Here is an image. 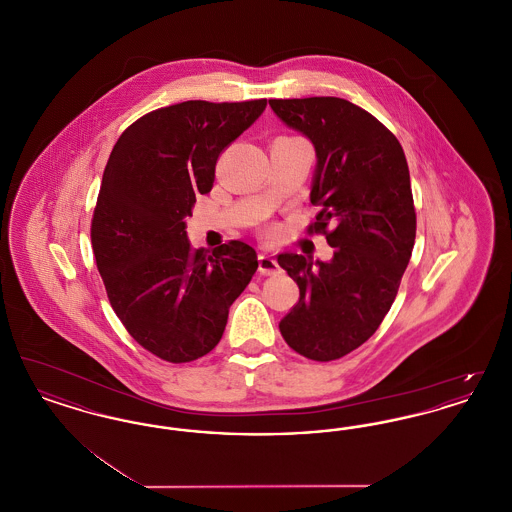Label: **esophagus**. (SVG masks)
I'll list each match as a JSON object with an SVG mask.
<instances>
[{"instance_id": "obj_1", "label": "esophagus", "mask_w": 512, "mask_h": 512, "mask_svg": "<svg viewBox=\"0 0 512 512\" xmlns=\"http://www.w3.org/2000/svg\"><path fill=\"white\" fill-rule=\"evenodd\" d=\"M259 272L270 276V274H278L280 267H278L276 259H272L270 255H259Z\"/></svg>"}]
</instances>
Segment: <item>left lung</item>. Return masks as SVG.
I'll return each mask as SVG.
<instances>
[{"label": "left lung", "instance_id": "8db88e82", "mask_svg": "<svg viewBox=\"0 0 512 512\" xmlns=\"http://www.w3.org/2000/svg\"><path fill=\"white\" fill-rule=\"evenodd\" d=\"M268 103L315 146L311 203L320 213L311 230L334 247L328 263L278 255L299 286L280 332L293 351L326 363L363 345L397 295L416 236L409 167L390 130L347 99Z\"/></svg>", "mask_w": 512, "mask_h": 512}]
</instances>
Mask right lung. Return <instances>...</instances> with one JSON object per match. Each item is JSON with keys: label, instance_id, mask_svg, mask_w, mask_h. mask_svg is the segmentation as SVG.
I'll return each mask as SVG.
<instances>
[{"label": "right lung", "instance_id": "1", "mask_svg": "<svg viewBox=\"0 0 512 512\" xmlns=\"http://www.w3.org/2000/svg\"><path fill=\"white\" fill-rule=\"evenodd\" d=\"M267 99L184 101L151 111L113 147L92 220V247L113 311L128 334L169 363L207 355L230 305L259 267L251 245L194 249L195 197L215 182L220 151L261 117Z\"/></svg>", "mask_w": 512, "mask_h": 512}]
</instances>
